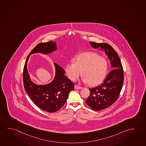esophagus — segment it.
Instances as JSON below:
<instances>
[{
    "label": "esophagus",
    "instance_id": "esophagus-1",
    "mask_svg": "<svg viewBox=\"0 0 146 146\" xmlns=\"http://www.w3.org/2000/svg\"><path fill=\"white\" fill-rule=\"evenodd\" d=\"M74 88L76 89H79V90H80V89H82V87H80V86H78V85H75L74 86Z\"/></svg>",
    "mask_w": 146,
    "mask_h": 146
}]
</instances>
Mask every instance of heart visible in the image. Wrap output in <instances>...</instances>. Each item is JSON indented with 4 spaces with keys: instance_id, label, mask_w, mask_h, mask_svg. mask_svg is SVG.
Returning a JSON list of instances; mask_svg holds the SVG:
<instances>
[{
    "instance_id": "1",
    "label": "heart",
    "mask_w": 146,
    "mask_h": 146,
    "mask_svg": "<svg viewBox=\"0 0 146 146\" xmlns=\"http://www.w3.org/2000/svg\"><path fill=\"white\" fill-rule=\"evenodd\" d=\"M68 78L75 81L82 74L83 81L91 86H96L104 80L108 63L105 58L94 52H85L76 57L75 62L68 63L65 67Z\"/></svg>"
}]
</instances>
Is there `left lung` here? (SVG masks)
Returning a JSON list of instances; mask_svg holds the SVG:
<instances>
[{
    "label": "left lung",
    "instance_id": "1",
    "mask_svg": "<svg viewBox=\"0 0 146 146\" xmlns=\"http://www.w3.org/2000/svg\"><path fill=\"white\" fill-rule=\"evenodd\" d=\"M89 43L93 48H100L104 51L112 68L103 83L89 89L90 95L85 100L91 109L99 111L110 107L117 100L122 88L124 74L119 56L110 44L91 42Z\"/></svg>",
    "mask_w": 146,
    "mask_h": 146
}]
</instances>
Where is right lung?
Wrapping results in <instances>:
<instances>
[{
  "instance_id": "obj_1",
  "label": "right lung",
  "mask_w": 146,
  "mask_h": 146,
  "mask_svg": "<svg viewBox=\"0 0 146 146\" xmlns=\"http://www.w3.org/2000/svg\"><path fill=\"white\" fill-rule=\"evenodd\" d=\"M57 50L55 42L40 43L30 52L26 60L23 74L26 92L35 104L40 109L49 113L58 111L66 102L70 91L74 89V84L65 76V70L54 63L55 74L53 80L45 85H38L30 79L27 70L29 56L33 54H49Z\"/></svg>"
}]
</instances>
